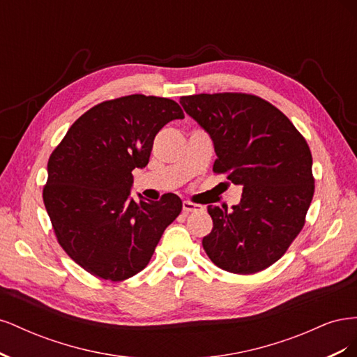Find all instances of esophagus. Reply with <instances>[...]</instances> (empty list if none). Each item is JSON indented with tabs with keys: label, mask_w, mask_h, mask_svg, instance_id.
Listing matches in <instances>:
<instances>
[{
	"label": "esophagus",
	"mask_w": 357,
	"mask_h": 357,
	"mask_svg": "<svg viewBox=\"0 0 357 357\" xmlns=\"http://www.w3.org/2000/svg\"><path fill=\"white\" fill-rule=\"evenodd\" d=\"M202 210V205H198V204H193L190 201H183V213L188 214L190 211H199Z\"/></svg>",
	"instance_id": "obj_1"
}]
</instances>
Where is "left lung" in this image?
<instances>
[{
  "label": "left lung",
  "instance_id": "left-lung-1",
  "mask_svg": "<svg viewBox=\"0 0 357 357\" xmlns=\"http://www.w3.org/2000/svg\"><path fill=\"white\" fill-rule=\"evenodd\" d=\"M180 104L210 135L213 171L243 186L240 204L208 205L211 232L202 247L234 274H255L282 257L301 229L314 195L305 138L277 107L248 93H199Z\"/></svg>",
  "mask_w": 357,
  "mask_h": 357
}]
</instances>
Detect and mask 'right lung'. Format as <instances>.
I'll list each match as a JSON object with an SVG mask.
<instances>
[{
    "label": "right lung",
    "mask_w": 357,
    "mask_h": 357,
    "mask_svg": "<svg viewBox=\"0 0 357 357\" xmlns=\"http://www.w3.org/2000/svg\"><path fill=\"white\" fill-rule=\"evenodd\" d=\"M183 117L172 100L122 96L82 114L52 152L43 201L58 243L84 271L122 282L147 266L183 205L174 193L134 201L132 169L149 164L160 129Z\"/></svg>",
    "instance_id": "right-lung-1"
}]
</instances>
